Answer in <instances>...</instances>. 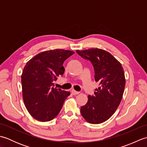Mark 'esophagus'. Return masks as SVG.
I'll return each instance as SVG.
<instances>
[{
    "label": "esophagus",
    "instance_id": "34e87169",
    "mask_svg": "<svg viewBox=\"0 0 147 147\" xmlns=\"http://www.w3.org/2000/svg\"><path fill=\"white\" fill-rule=\"evenodd\" d=\"M71 93H72V94H73V95H76L79 94V92L76 91V90H71Z\"/></svg>",
    "mask_w": 147,
    "mask_h": 147
}]
</instances>
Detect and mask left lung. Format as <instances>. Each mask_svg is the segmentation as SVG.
Wrapping results in <instances>:
<instances>
[{
	"instance_id": "obj_1",
	"label": "left lung",
	"mask_w": 147,
	"mask_h": 147,
	"mask_svg": "<svg viewBox=\"0 0 147 147\" xmlns=\"http://www.w3.org/2000/svg\"><path fill=\"white\" fill-rule=\"evenodd\" d=\"M76 53L92 64L95 80L100 83L94 95H88L86 104L81 107V114L89 123L100 124L110 118L123 98L125 76L122 65L110 53L100 49L76 51Z\"/></svg>"
}]
</instances>
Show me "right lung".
Segmentation results:
<instances>
[{"mask_svg": "<svg viewBox=\"0 0 147 147\" xmlns=\"http://www.w3.org/2000/svg\"><path fill=\"white\" fill-rule=\"evenodd\" d=\"M74 52L55 49L40 53L27 62L21 75L24 103L35 119L52 120L70 93L54 88L53 82L64 73V62Z\"/></svg>", "mask_w": 147, "mask_h": 147, "instance_id": "1", "label": "right lung"}]
</instances>
